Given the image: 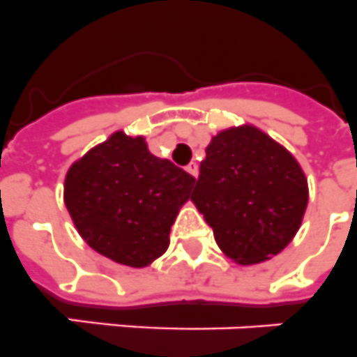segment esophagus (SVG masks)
Returning a JSON list of instances; mask_svg holds the SVG:
<instances>
[{
	"mask_svg": "<svg viewBox=\"0 0 357 357\" xmlns=\"http://www.w3.org/2000/svg\"><path fill=\"white\" fill-rule=\"evenodd\" d=\"M185 169H187L188 174H192L194 178H197V174H199V169H197L196 163H188L187 167H185Z\"/></svg>",
	"mask_w": 357,
	"mask_h": 357,
	"instance_id": "esophagus-1",
	"label": "esophagus"
}]
</instances>
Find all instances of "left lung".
<instances>
[{"instance_id": "obj_1", "label": "left lung", "mask_w": 357, "mask_h": 357, "mask_svg": "<svg viewBox=\"0 0 357 357\" xmlns=\"http://www.w3.org/2000/svg\"><path fill=\"white\" fill-rule=\"evenodd\" d=\"M205 152L190 199L215 243L239 265L280 254L308 203L307 178L294 155L250 125L223 130Z\"/></svg>"}]
</instances>
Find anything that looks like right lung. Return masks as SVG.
I'll list each match as a JSON object with an SVG mask.
<instances>
[{
    "label": "right lung",
    "mask_w": 357,
    "mask_h": 357,
    "mask_svg": "<svg viewBox=\"0 0 357 357\" xmlns=\"http://www.w3.org/2000/svg\"><path fill=\"white\" fill-rule=\"evenodd\" d=\"M194 183L172 161L151 154L142 136L114 132L68 169L65 205L89 247L142 268L169 248L170 227Z\"/></svg>",
    "instance_id": "right-lung-1"
}]
</instances>
